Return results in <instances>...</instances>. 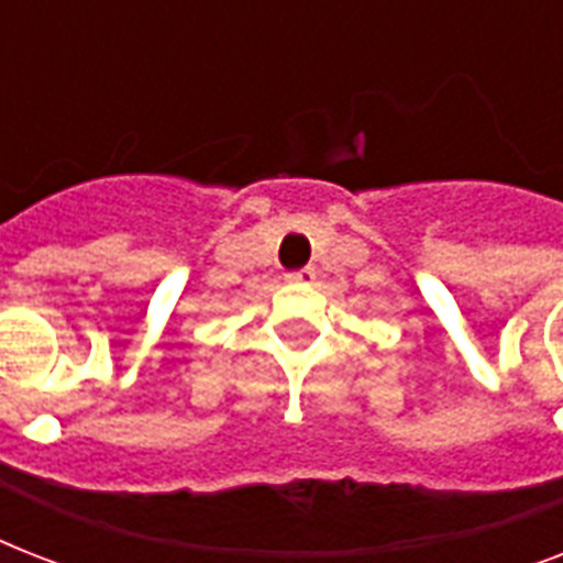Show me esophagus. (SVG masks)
<instances>
[{
    "instance_id": "obj_1",
    "label": "esophagus",
    "mask_w": 563,
    "mask_h": 563,
    "mask_svg": "<svg viewBox=\"0 0 563 563\" xmlns=\"http://www.w3.org/2000/svg\"><path fill=\"white\" fill-rule=\"evenodd\" d=\"M286 280H289V283H312V280H316V272H312V268H298V272L286 274Z\"/></svg>"
}]
</instances>
